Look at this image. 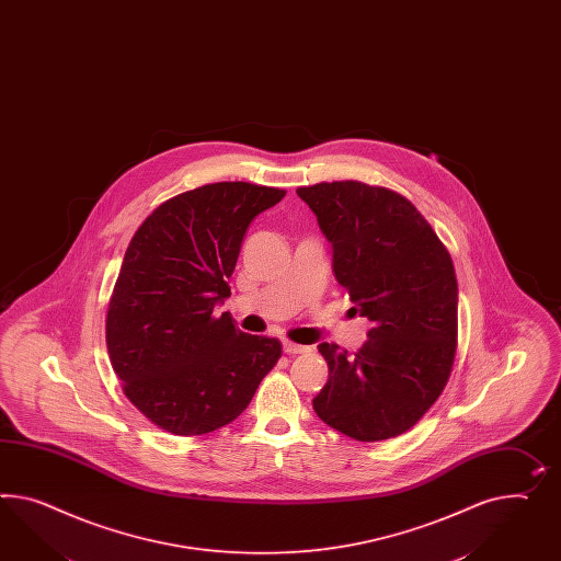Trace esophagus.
<instances>
[{
	"mask_svg": "<svg viewBox=\"0 0 561 561\" xmlns=\"http://www.w3.org/2000/svg\"><path fill=\"white\" fill-rule=\"evenodd\" d=\"M284 351L288 353V355H296V353H306L308 347H304V345H298V343H291V341H284Z\"/></svg>",
	"mask_w": 561,
	"mask_h": 561,
	"instance_id": "esophagus-1",
	"label": "esophagus"
}]
</instances>
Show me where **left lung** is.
I'll return each mask as SVG.
<instances>
[{"label":"left lung","mask_w":561,"mask_h":561,"mask_svg":"<svg viewBox=\"0 0 561 561\" xmlns=\"http://www.w3.org/2000/svg\"><path fill=\"white\" fill-rule=\"evenodd\" d=\"M333 247L336 282L371 320L355 353L320 343L329 381L312 400L351 439L407 433L439 398L457 347L454 261L407 197L362 182L298 187Z\"/></svg>","instance_id":"left-lung-1"}]
</instances>
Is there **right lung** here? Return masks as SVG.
Returning <instances> with one entry per match:
<instances>
[{"instance_id": "obj_1", "label": "right lung", "mask_w": 561, "mask_h": 561, "mask_svg": "<svg viewBox=\"0 0 561 561\" xmlns=\"http://www.w3.org/2000/svg\"><path fill=\"white\" fill-rule=\"evenodd\" d=\"M284 190L208 183L163 202L128 244L106 317L110 362L126 398L167 433L192 437L232 423L282 357L214 306L230 296L241 242Z\"/></svg>"}]
</instances>
